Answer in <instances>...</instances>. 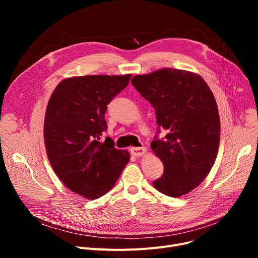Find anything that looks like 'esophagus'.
Wrapping results in <instances>:
<instances>
[{"label": "esophagus", "mask_w": 258, "mask_h": 258, "mask_svg": "<svg viewBox=\"0 0 258 258\" xmlns=\"http://www.w3.org/2000/svg\"><path fill=\"white\" fill-rule=\"evenodd\" d=\"M130 151H131V154L134 157H141V156L145 155L146 147H144V146H142V147H132Z\"/></svg>", "instance_id": "obj_1"}]
</instances>
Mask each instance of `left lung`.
Masks as SVG:
<instances>
[{"mask_svg": "<svg viewBox=\"0 0 258 258\" xmlns=\"http://www.w3.org/2000/svg\"><path fill=\"white\" fill-rule=\"evenodd\" d=\"M132 85L154 106L158 132L166 134L151 143L164 165L155 188L172 198L190 192L207 177L219 151L221 122L213 93L199 74L172 68L134 76Z\"/></svg>", "mask_w": 258, "mask_h": 258, "instance_id": "obj_1", "label": "left lung"}]
</instances>
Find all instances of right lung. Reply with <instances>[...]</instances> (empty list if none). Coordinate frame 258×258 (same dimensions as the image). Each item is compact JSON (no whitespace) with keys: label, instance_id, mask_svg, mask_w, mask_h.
<instances>
[{"label":"right lung","instance_id":"right-lung-1","mask_svg":"<svg viewBox=\"0 0 258 258\" xmlns=\"http://www.w3.org/2000/svg\"><path fill=\"white\" fill-rule=\"evenodd\" d=\"M132 74L87 75L61 80L49 99L44 139L50 164L71 191L95 200L110 191L130 161L106 137L107 104Z\"/></svg>","mask_w":258,"mask_h":258}]
</instances>
